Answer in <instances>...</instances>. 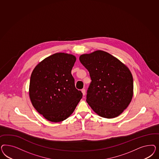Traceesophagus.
Listing matches in <instances>:
<instances>
[{
	"mask_svg": "<svg viewBox=\"0 0 159 159\" xmlns=\"http://www.w3.org/2000/svg\"><path fill=\"white\" fill-rule=\"evenodd\" d=\"M82 93H83V95L85 96V94H86V90L85 89H82Z\"/></svg>",
	"mask_w": 159,
	"mask_h": 159,
	"instance_id": "1",
	"label": "esophagus"
}]
</instances>
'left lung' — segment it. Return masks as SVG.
<instances>
[{
	"label": "left lung",
	"instance_id": "obj_1",
	"mask_svg": "<svg viewBox=\"0 0 159 159\" xmlns=\"http://www.w3.org/2000/svg\"><path fill=\"white\" fill-rule=\"evenodd\" d=\"M79 60L92 79L87 92L88 104L101 117L120 116L129 106L134 94L133 77L128 67L101 50L83 54Z\"/></svg>",
	"mask_w": 159,
	"mask_h": 159
}]
</instances>
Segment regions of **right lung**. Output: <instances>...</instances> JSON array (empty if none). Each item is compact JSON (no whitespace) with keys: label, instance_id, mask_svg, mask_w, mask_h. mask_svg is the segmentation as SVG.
Wrapping results in <instances>:
<instances>
[{"label":"right lung","instance_id":"1","mask_svg":"<svg viewBox=\"0 0 159 159\" xmlns=\"http://www.w3.org/2000/svg\"><path fill=\"white\" fill-rule=\"evenodd\" d=\"M76 60L71 54L54 53L39 63L31 73L30 100L35 109L51 122L66 120L82 98L71 74Z\"/></svg>","mask_w":159,"mask_h":159}]
</instances>
